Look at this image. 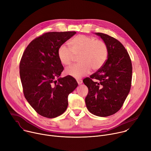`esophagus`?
<instances>
[{"label":"esophagus","instance_id":"34e87169","mask_svg":"<svg viewBox=\"0 0 151 151\" xmlns=\"http://www.w3.org/2000/svg\"><path fill=\"white\" fill-rule=\"evenodd\" d=\"M76 81L79 85H80L82 83V81L81 79H76Z\"/></svg>","mask_w":151,"mask_h":151}]
</instances>
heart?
Wrapping results in <instances>:
<instances>
[{"label":"heart","mask_w":151,"mask_h":151,"mask_svg":"<svg viewBox=\"0 0 151 151\" xmlns=\"http://www.w3.org/2000/svg\"><path fill=\"white\" fill-rule=\"evenodd\" d=\"M70 48L61 45L57 54L63 65L68 66L78 57V64L67 68L65 73L75 78H81L88 75L91 69L97 70L105 63L108 55L106 43L94 37L79 35L69 42Z\"/></svg>","instance_id":"b5f03b06"}]
</instances>
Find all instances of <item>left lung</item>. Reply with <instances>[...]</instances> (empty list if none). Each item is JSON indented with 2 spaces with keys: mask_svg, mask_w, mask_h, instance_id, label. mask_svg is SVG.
Wrapping results in <instances>:
<instances>
[{
  "mask_svg": "<svg viewBox=\"0 0 151 151\" xmlns=\"http://www.w3.org/2000/svg\"><path fill=\"white\" fill-rule=\"evenodd\" d=\"M96 34L106 44L108 55L100 69L83 80L88 89L85 104L91 114L105 117L121 108L130 92L132 64L127 51L118 40L104 33Z\"/></svg>",
  "mask_w": 151,
  "mask_h": 151,
  "instance_id": "1",
  "label": "left lung"
}]
</instances>
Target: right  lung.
Returning a JSON list of instances; mask_svg holds the SVG:
<instances>
[{"instance_id":"add662e5","label":"right lung","mask_w":151,"mask_h":151,"mask_svg":"<svg viewBox=\"0 0 151 151\" xmlns=\"http://www.w3.org/2000/svg\"><path fill=\"white\" fill-rule=\"evenodd\" d=\"M75 33L42 34L30 43L21 58L19 75L24 97L42 116L53 118L63 114L68 106L69 94L78 87L72 76L59 78L64 68L57 54L58 48Z\"/></svg>"}]
</instances>
